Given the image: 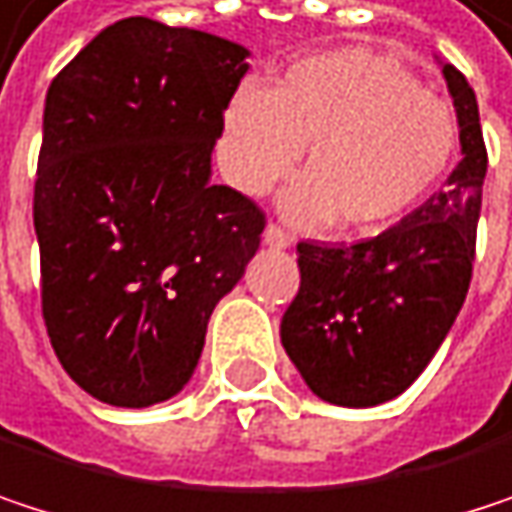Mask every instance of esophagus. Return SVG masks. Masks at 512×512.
I'll return each instance as SVG.
<instances>
[{"label": "esophagus", "instance_id": "esophagus-1", "mask_svg": "<svg viewBox=\"0 0 512 512\" xmlns=\"http://www.w3.org/2000/svg\"><path fill=\"white\" fill-rule=\"evenodd\" d=\"M262 244H265V247H274V250H286V247L292 244V238H289L280 226H265Z\"/></svg>", "mask_w": 512, "mask_h": 512}]
</instances>
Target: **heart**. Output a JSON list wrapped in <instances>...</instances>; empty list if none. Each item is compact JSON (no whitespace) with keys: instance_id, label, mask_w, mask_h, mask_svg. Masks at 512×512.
<instances>
[{"instance_id":"heart-1","label":"heart","mask_w":512,"mask_h":512,"mask_svg":"<svg viewBox=\"0 0 512 512\" xmlns=\"http://www.w3.org/2000/svg\"><path fill=\"white\" fill-rule=\"evenodd\" d=\"M307 145L283 214L298 226L337 217L376 232L411 211L441 178L456 145L444 101L390 56L346 47L295 62L277 89L244 83L223 110L217 160L244 196H265Z\"/></svg>"}]
</instances>
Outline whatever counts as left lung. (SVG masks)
Wrapping results in <instances>:
<instances>
[{"instance_id":"1","label":"left lung","mask_w":512,"mask_h":512,"mask_svg":"<svg viewBox=\"0 0 512 512\" xmlns=\"http://www.w3.org/2000/svg\"><path fill=\"white\" fill-rule=\"evenodd\" d=\"M462 160L399 223L352 247L298 244L301 286L280 340L304 384L331 405L396 399L450 334L471 283L486 178L477 95L447 62Z\"/></svg>"}]
</instances>
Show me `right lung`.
I'll return each instance as SVG.
<instances>
[{"mask_svg":"<svg viewBox=\"0 0 512 512\" xmlns=\"http://www.w3.org/2000/svg\"><path fill=\"white\" fill-rule=\"evenodd\" d=\"M250 50L148 17L98 32L50 83L35 178L53 352L89 396L148 408L190 382L262 211L211 181Z\"/></svg>","mask_w":512,"mask_h":512,"instance_id":"1","label":"right lung"}]
</instances>
